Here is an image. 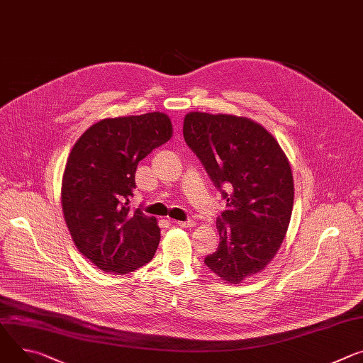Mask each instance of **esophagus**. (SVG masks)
Instances as JSON below:
<instances>
[{
  "label": "esophagus",
  "mask_w": 363,
  "mask_h": 363,
  "mask_svg": "<svg viewBox=\"0 0 363 363\" xmlns=\"http://www.w3.org/2000/svg\"><path fill=\"white\" fill-rule=\"evenodd\" d=\"M175 224H177V225H179V227H182V228H191V227H194V225H195V221H192V220H186V221H177Z\"/></svg>",
  "instance_id": "obj_1"
}]
</instances>
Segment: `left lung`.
Instances as JSON below:
<instances>
[{"instance_id":"8db88e82","label":"left lung","mask_w":363,"mask_h":363,"mask_svg":"<svg viewBox=\"0 0 363 363\" xmlns=\"http://www.w3.org/2000/svg\"><path fill=\"white\" fill-rule=\"evenodd\" d=\"M184 139L227 200L218 249L204 263L230 284L265 269L282 245L294 206L289 162L267 128L246 117L189 113Z\"/></svg>"}]
</instances>
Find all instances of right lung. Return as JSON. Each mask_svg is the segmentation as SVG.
Returning <instances> with one entry per match:
<instances>
[{
    "instance_id": "add662e5",
    "label": "right lung",
    "mask_w": 363,
    "mask_h": 363,
    "mask_svg": "<svg viewBox=\"0 0 363 363\" xmlns=\"http://www.w3.org/2000/svg\"><path fill=\"white\" fill-rule=\"evenodd\" d=\"M172 138L163 113L104 118L74 145L62 178V210L78 250L104 272L149 263L160 240L155 217L130 210L142 159Z\"/></svg>"
}]
</instances>
